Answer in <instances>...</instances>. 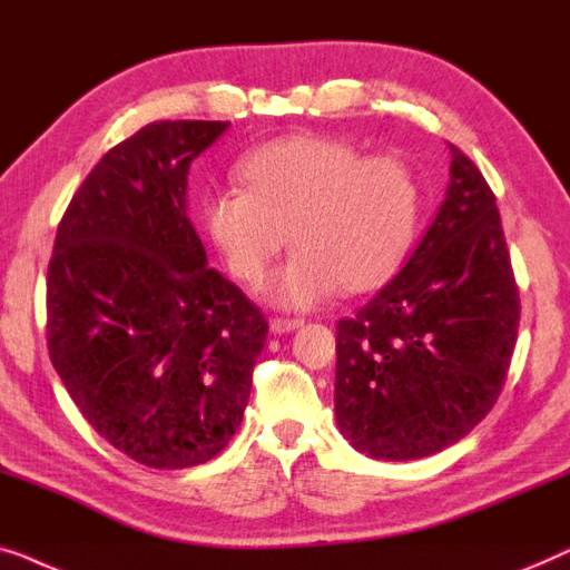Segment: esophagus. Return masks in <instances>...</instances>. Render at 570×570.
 Listing matches in <instances>:
<instances>
[{"mask_svg": "<svg viewBox=\"0 0 570 570\" xmlns=\"http://www.w3.org/2000/svg\"><path fill=\"white\" fill-rule=\"evenodd\" d=\"M271 333H288V331H296V327L304 325V320L299 317H271Z\"/></svg>", "mask_w": 570, "mask_h": 570, "instance_id": "obj_1", "label": "esophagus"}]
</instances>
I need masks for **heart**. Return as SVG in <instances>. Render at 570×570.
<instances>
[{
  "instance_id": "heart-1",
  "label": "heart",
  "mask_w": 570,
  "mask_h": 570,
  "mask_svg": "<svg viewBox=\"0 0 570 570\" xmlns=\"http://www.w3.org/2000/svg\"><path fill=\"white\" fill-rule=\"evenodd\" d=\"M243 188L212 190L198 214L237 282L263 284L288 237L292 258L268 286L282 307H312L343 286L374 292L395 278L421 222V183L405 159L364 157L333 136H286L239 165Z\"/></svg>"
}]
</instances>
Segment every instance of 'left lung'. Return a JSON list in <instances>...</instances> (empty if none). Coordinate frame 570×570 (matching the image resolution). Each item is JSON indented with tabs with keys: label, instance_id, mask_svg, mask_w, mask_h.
<instances>
[{
	"label": "left lung",
	"instance_id": "8db88e82",
	"mask_svg": "<svg viewBox=\"0 0 570 570\" xmlns=\"http://www.w3.org/2000/svg\"><path fill=\"white\" fill-rule=\"evenodd\" d=\"M436 219L335 335V419L376 460H419L491 413L517 346L519 288L495 196L454 147Z\"/></svg>",
	"mask_w": 570,
	"mask_h": 570
}]
</instances>
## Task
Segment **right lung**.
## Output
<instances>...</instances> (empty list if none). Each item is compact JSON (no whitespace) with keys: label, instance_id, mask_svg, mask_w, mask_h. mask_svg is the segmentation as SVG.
Returning <instances> with one entry per match:
<instances>
[{"label":"right lung","instance_id":"obj_1","mask_svg":"<svg viewBox=\"0 0 570 570\" xmlns=\"http://www.w3.org/2000/svg\"><path fill=\"white\" fill-rule=\"evenodd\" d=\"M229 121H155L116 144L63 212L46 276L48 356L87 423L157 470L235 436L263 312L206 266L188 170Z\"/></svg>","mask_w":570,"mask_h":570}]
</instances>
